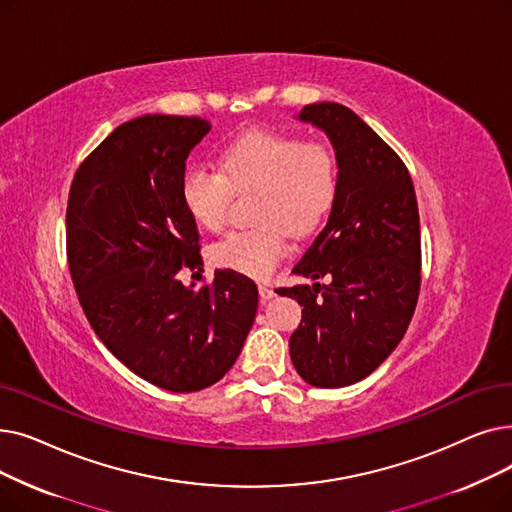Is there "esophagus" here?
Returning <instances> with one entry per match:
<instances>
[{
	"label": "esophagus",
	"mask_w": 512,
	"mask_h": 512,
	"mask_svg": "<svg viewBox=\"0 0 512 512\" xmlns=\"http://www.w3.org/2000/svg\"><path fill=\"white\" fill-rule=\"evenodd\" d=\"M258 294L262 300H271L275 296V289L269 283H262V285H258Z\"/></svg>",
	"instance_id": "esophagus-1"
}]
</instances>
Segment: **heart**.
Segmentation results:
<instances>
[{"label": "heart", "mask_w": 512, "mask_h": 512, "mask_svg": "<svg viewBox=\"0 0 512 512\" xmlns=\"http://www.w3.org/2000/svg\"><path fill=\"white\" fill-rule=\"evenodd\" d=\"M258 189L254 223L210 248L218 269L254 279L269 277L287 252L285 231L306 237L319 229L335 206L339 166L321 143H304L275 131H250L218 156V173L191 166L181 179V200L206 231L227 225L231 193Z\"/></svg>", "instance_id": "1"}]
</instances>
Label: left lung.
Wrapping results in <instances>:
<instances>
[{"label": "left lung", "instance_id": "obj_1", "mask_svg": "<svg viewBox=\"0 0 512 512\" xmlns=\"http://www.w3.org/2000/svg\"><path fill=\"white\" fill-rule=\"evenodd\" d=\"M298 118L327 133L339 191L294 275L329 283L281 287L277 294L304 306L289 337L298 375L314 387H346L369 377L396 350L415 314L419 206L400 156L350 108L310 104Z\"/></svg>", "mask_w": 512, "mask_h": 512}]
</instances>
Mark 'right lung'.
I'll return each instance as SVG.
<instances>
[{"instance_id":"1","label":"right lung","mask_w":512,"mask_h":512,"mask_svg":"<svg viewBox=\"0 0 512 512\" xmlns=\"http://www.w3.org/2000/svg\"><path fill=\"white\" fill-rule=\"evenodd\" d=\"M208 131L204 118L168 114L116 127L77 168L66 208L68 269L95 335L135 375L179 394L229 373L258 308L241 273L214 271L198 289L177 277L202 264L181 179Z\"/></svg>"}]
</instances>
